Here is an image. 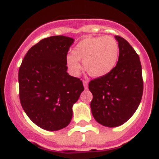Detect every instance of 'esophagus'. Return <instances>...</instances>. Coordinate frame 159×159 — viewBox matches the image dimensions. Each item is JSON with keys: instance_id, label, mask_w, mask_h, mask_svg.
<instances>
[{"instance_id": "obj_1", "label": "esophagus", "mask_w": 159, "mask_h": 159, "mask_svg": "<svg viewBox=\"0 0 159 159\" xmlns=\"http://www.w3.org/2000/svg\"><path fill=\"white\" fill-rule=\"evenodd\" d=\"M83 84H84V88L87 89V87H88V82L87 81H83Z\"/></svg>"}]
</instances>
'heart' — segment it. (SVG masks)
<instances>
[{
    "label": "heart",
    "instance_id": "1",
    "mask_svg": "<svg viewBox=\"0 0 159 159\" xmlns=\"http://www.w3.org/2000/svg\"><path fill=\"white\" fill-rule=\"evenodd\" d=\"M119 57V45L112 36L87 37L81 39L66 57V65L71 73L78 75L81 69L79 61L90 75L101 78L109 74Z\"/></svg>",
    "mask_w": 159,
    "mask_h": 159
}]
</instances>
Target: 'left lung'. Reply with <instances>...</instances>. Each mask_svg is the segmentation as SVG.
<instances>
[{
    "label": "left lung",
    "mask_w": 159,
    "mask_h": 159,
    "mask_svg": "<svg viewBox=\"0 0 159 159\" xmlns=\"http://www.w3.org/2000/svg\"><path fill=\"white\" fill-rule=\"evenodd\" d=\"M115 39L120 51L116 66L107 75L89 83L93 116L97 123L111 128L123 125L132 117L143 89L139 56L125 39L119 36Z\"/></svg>",
    "instance_id": "1"
}]
</instances>
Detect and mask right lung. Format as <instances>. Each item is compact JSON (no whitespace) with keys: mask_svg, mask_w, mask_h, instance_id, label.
<instances>
[{"mask_svg":"<svg viewBox=\"0 0 159 159\" xmlns=\"http://www.w3.org/2000/svg\"><path fill=\"white\" fill-rule=\"evenodd\" d=\"M75 39L53 36L31 47L19 71L23 110L36 125L47 131L66 127L72 106L84 90L79 78L66 72V55Z\"/></svg>","mask_w":159,"mask_h":159,"instance_id":"obj_1","label":"right lung"}]
</instances>
